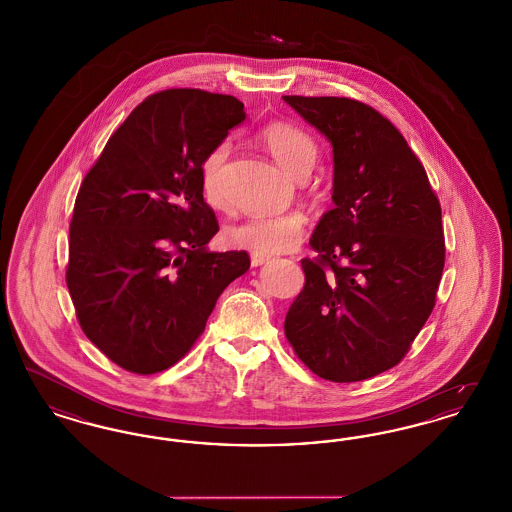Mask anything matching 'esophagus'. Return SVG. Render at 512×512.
<instances>
[{"label":"esophagus","mask_w":512,"mask_h":512,"mask_svg":"<svg viewBox=\"0 0 512 512\" xmlns=\"http://www.w3.org/2000/svg\"><path fill=\"white\" fill-rule=\"evenodd\" d=\"M267 255H259V253H251V267H261L267 263Z\"/></svg>","instance_id":"34e87169"}]
</instances>
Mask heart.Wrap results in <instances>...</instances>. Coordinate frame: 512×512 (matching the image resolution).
<instances>
[{
    "label": "heart",
    "instance_id": "obj_1",
    "mask_svg": "<svg viewBox=\"0 0 512 512\" xmlns=\"http://www.w3.org/2000/svg\"><path fill=\"white\" fill-rule=\"evenodd\" d=\"M259 142L276 159V163L295 178L307 176L317 161V140L293 122H268L259 132ZM226 157L228 146L219 144L203 157L199 169L203 195L215 209H224L226 205L222 192V169ZM307 222L309 219L301 209L276 215H259L230 226L224 232V238L232 247L259 255H274L290 251L299 244Z\"/></svg>",
    "mask_w": 512,
    "mask_h": 512
}]
</instances>
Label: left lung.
I'll use <instances>...</instances> for the list:
<instances>
[{"instance_id":"1","label":"left lung","mask_w":512,"mask_h":512,"mask_svg":"<svg viewBox=\"0 0 512 512\" xmlns=\"http://www.w3.org/2000/svg\"><path fill=\"white\" fill-rule=\"evenodd\" d=\"M334 147V209L315 228V259L284 332L330 382L399 365L434 311L445 265L441 205L403 134L363 101L284 96Z\"/></svg>"}]
</instances>
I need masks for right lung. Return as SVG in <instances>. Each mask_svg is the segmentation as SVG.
<instances>
[{
  "mask_svg": "<svg viewBox=\"0 0 512 512\" xmlns=\"http://www.w3.org/2000/svg\"><path fill=\"white\" fill-rule=\"evenodd\" d=\"M245 119L234 96L171 88L144 99L103 147L74 201L67 288L99 351L134 374L176 365L203 334L245 251L219 232L201 161Z\"/></svg>",
  "mask_w": 512,
  "mask_h": 512,
  "instance_id": "1",
  "label": "right lung"
}]
</instances>
